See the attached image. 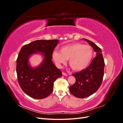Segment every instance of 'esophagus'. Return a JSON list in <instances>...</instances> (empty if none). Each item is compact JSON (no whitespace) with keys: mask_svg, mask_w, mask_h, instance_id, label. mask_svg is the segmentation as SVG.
<instances>
[{"mask_svg":"<svg viewBox=\"0 0 123 123\" xmlns=\"http://www.w3.org/2000/svg\"><path fill=\"white\" fill-rule=\"evenodd\" d=\"M62 74L63 75H64V76H67V74L65 73V72H62Z\"/></svg>","mask_w":123,"mask_h":123,"instance_id":"1","label":"esophagus"}]
</instances>
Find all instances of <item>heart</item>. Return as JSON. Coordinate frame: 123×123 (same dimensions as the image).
Listing matches in <instances>:
<instances>
[{
    "label": "heart",
    "instance_id": "heart-1",
    "mask_svg": "<svg viewBox=\"0 0 123 123\" xmlns=\"http://www.w3.org/2000/svg\"><path fill=\"white\" fill-rule=\"evenodd\" d=\"M93 50L88 45L80 43L68 44L61 48L60 52L54 51L52 57L55 64L61 67L69 59V65L73 70H83L90 64L93 57Z\"/></svg>",
    "mask_w": 123,
    "mask_h": 123
}]
</instances>
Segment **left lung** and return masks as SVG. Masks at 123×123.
<instances>
[{"mask_svg": "<svg viewBox=\"0 0 123 123\" xmlns=\"http://www.w3.org/2000/svg\"><path fill=\"white\" fill-rule=\"evenodd\" d=\"M93 48L96 55L87 68L72 74L75 84L69 87L71 93L77 98H85L93 94L101 85L105 62L101 49L91 41L84 38Z\"/></svg>", "mask_w": 123, "mask_h": 123, "instance_id": "obj_1", "label": "left lung"}]
</instances>
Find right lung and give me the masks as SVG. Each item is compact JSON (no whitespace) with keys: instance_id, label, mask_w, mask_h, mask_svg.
<instances>
[{"instance_id":"add662e5","label":"right lung","mask_w":123,"mask_h":123,"mask_svg":"<svg viewBox=\"0 0 123 123\" xmlns=\"http://www.w3.org/2000/svg\"><path fill=\"white\" fill-rule=\"evenodd\" d=\"M59 40H37L21 48L16 61L18 83L25 93L35 99L47 98L53 90V84L62 75L52 61V53ZM34 54L44 57L41 64L32 68L29 58Z\"/></svg>"}]
</instances>
